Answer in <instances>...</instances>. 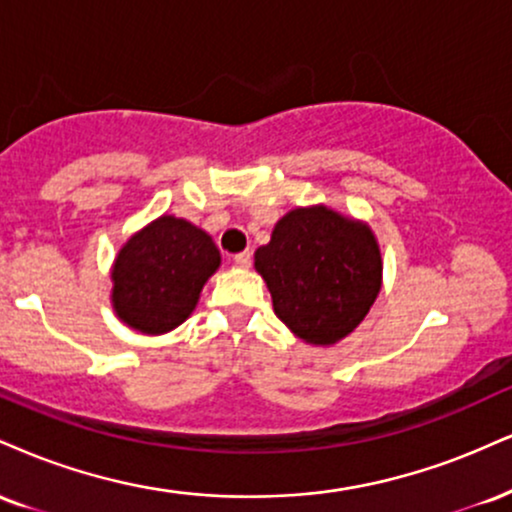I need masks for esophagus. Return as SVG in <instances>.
I'll return each instance as SVG.
<instances>
[{"label": "esophagus", "mask_w": 512, "mask_h": 512, "mask_svg": "<svg viewBox=\"0 0 512 512\" xmlns=\"http://www.w3.org/2000/svg\"><path fill=\"white\" fill-rule=\"evenodd\" d=\"M233 262H236V267H243V269H248V267H250V262H252V252H250V250H243V252H238V255L233 257Z\"/></svg>", "instance_id": "obj_1"}]
</instances>
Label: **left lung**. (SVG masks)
<instances>
[{"instance_id":"1","label":"left lung","mask_w":512,"mask_h":512,"mask_svg":"<svg viewBox=\"0 0 512 512\" xmlns=\"http://www.w3.org/2000/svg\"><path fill=\"white\" fill-rule=\"evenodd\" d=\"M274 312L295 336L331 346L377 300L381 255L372 231L326 207L293 209L255 252Z\"/></svg>"}]
</instances>
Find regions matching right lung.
I'll return each mask as SVG.
<instances>
[{
    "label": "right lung",
    "mask_w": 512,
    "mask_h": 512,
    "mask_svg": "<svg viewBox=\"0 0 512 512\" xmlns=\"http://www.w3.org/2000/svg\"><path fill=\"white\" fill-rule=\"evenodd\" d=\"M221 257L214 240L186 219L159 217L123 245L114 262L116 315L143 334H166L195 310Z\"/></svg>",
    "instance_id": "obj_1"
}]
</instances>
